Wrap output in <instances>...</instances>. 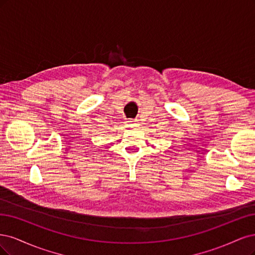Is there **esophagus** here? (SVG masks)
I'll return each mask as SVG.
<instances>
[{
	"label": "esophagus",
	"instance_id": "1",
	"mask_svg": "<svg viewBox=\"0 0 255 255\" xmlns=\"http://www.w3.org/2000/svg\"><path fill=\"white\" fill-rule=\"evenodd\" d=\"M129 124L131 125V127H135V126H137V125H138L135 121H130Z\"/></svg>",
	"mask_w": 255,
	"mask_h": 255
}]
</instances>
